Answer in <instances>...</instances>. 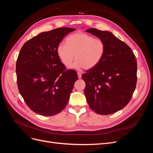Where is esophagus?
<instances>
[{
    "instance_id": "1",
    "label": "esophagus",
    "mask_w": 153,
    "mask_h": 153,
    "mask_svg": "<svg viewBox=\"0 0 153 153\" xmlns=\"http://www.w3.org/2000/svg\"><path fill=\"white\" fill-rule=\"evenodd\" d=\"M78 74V78H82V73H80V72H78L77 73Z\"/></svg>"
}]
</instances>
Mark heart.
<instances>
[{
  "instance_id": "heart-1",
  "label": "heart",
  "mask_w": 153,
  "mask_h": 153,
  "mask_svg": "<svg viewBox=\"0 0 153 153\" xmlns=\"http://www.w3.org/2000/svg\"><path fill=\"white\" fill-rule=\"evenodd\" d=\"M64 45H59L57 53L66 67L71 65L74 58L76 61L71 68L86 69L96 67L102 60L105 52V44L100 38H94L84 32H76L68 36Z\"/></svg>"
}]
</instances>
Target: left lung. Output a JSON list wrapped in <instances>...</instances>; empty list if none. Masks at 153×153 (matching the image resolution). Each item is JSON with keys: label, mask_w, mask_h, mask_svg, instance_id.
<instances>
[{"label": "left lung", "mask_w": 153, "mask_h": 153, "mask_svg": "<svg viewBox=\"0 0 153 153\" xmlns=\"http://www.w3.org/2000/svg\"><path fill=\"white\" fill-rule=\"evenodd\" d=\"M104 41L105 52L96 67L82 75L84 94L90 108L100 115L123 109L129 102L137 84V64L132 50L112 32L85 30Z\"/></svg>", "instance_id": "left-lung-1"}]
</instances>
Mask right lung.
<instances>
[{"label":"right lung","mask_w":153,"mask_h":153,"mask_svg":"<svg viewBox=\"0 0 153 153\" xmlns=\"http://www.w3.org/2000/svg\"><path fill=\"white\" fill-rule=\"evenodd\" d=\"M75 29L61 27L41 32L23 45L16 61L17 84L27 106L44 116L65 108L77 73L66 70L57 53L62 39Z\"/></svg>","instance_id":"obj_1"}]
</instances>
